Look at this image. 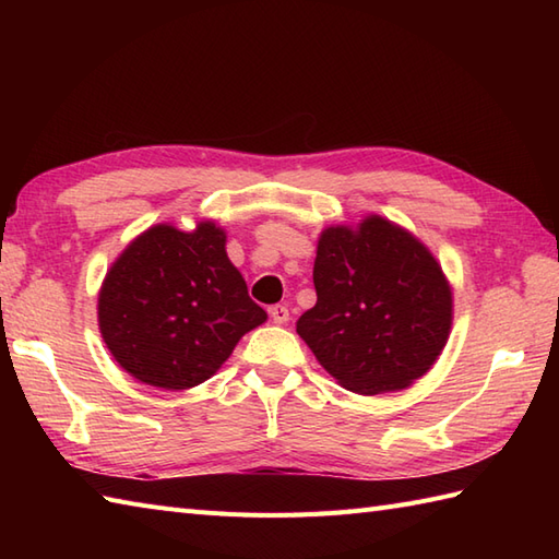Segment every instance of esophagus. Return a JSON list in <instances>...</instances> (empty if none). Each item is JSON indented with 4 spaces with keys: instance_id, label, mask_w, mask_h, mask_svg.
I'll return each mask as SVG.
<instances>
[{
    "instance_id": "1",
    "label": "esophagus",
    "mask_w": 559,
    "mask_h": 559,
    "mask_svg": "<svg viewBox=\"0 0 559 559\" xmlns=\"http://www.w3.org/2000/svg\"><path fill=\"white\" fill-rule=\"evenodd\" d=\"M269 314H271V319H273V324H286L288 319H290L288 307H283V305H273V307H269Z\"/></svg>"
}]
</instances>
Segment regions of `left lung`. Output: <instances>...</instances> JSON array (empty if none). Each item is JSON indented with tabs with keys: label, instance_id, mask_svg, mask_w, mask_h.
Listing matches in <instances>:
<instances>
[{
	"label": "left lung",
	"instance_id": "obj_1",
	"mask_svg": "<svg viewBox=\"0 0 559 559\" xmlns=\"http://www.w3.org/2000/svg\"><path fill=\"white\" fill-rule=\"evenodd\" d=\"M317 305L298 334L319 365L355 394L411 386L442 353L451 288L418 237L382 216L331 225L314 259Z\"/></svg>",
	"mask_w": 559,
	"mask_h": 559
}]
</instances>
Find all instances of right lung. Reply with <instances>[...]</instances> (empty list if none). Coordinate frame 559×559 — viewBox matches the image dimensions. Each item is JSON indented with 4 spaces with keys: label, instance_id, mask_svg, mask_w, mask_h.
I'll return each instance as SVG.
<instances>
[{
    "label": "right lung",
    "instance_id": "right-lung-1",
    "mask_svg": "<svg viewBox=\"0 0 559 559\" xmlns=\"http://www.w3.org/2000/svg\"><path fill=\"white\" fill-rule=\"evenodd\" d=\"M266 322L225 233L201 221L192 233L160 223L117 257L98 295L105 346L134 379L192 389L216 374L247 331Z\"/></svg>",
    "mask_w": 559,
    "mask_h": 559
}]
</instances>
